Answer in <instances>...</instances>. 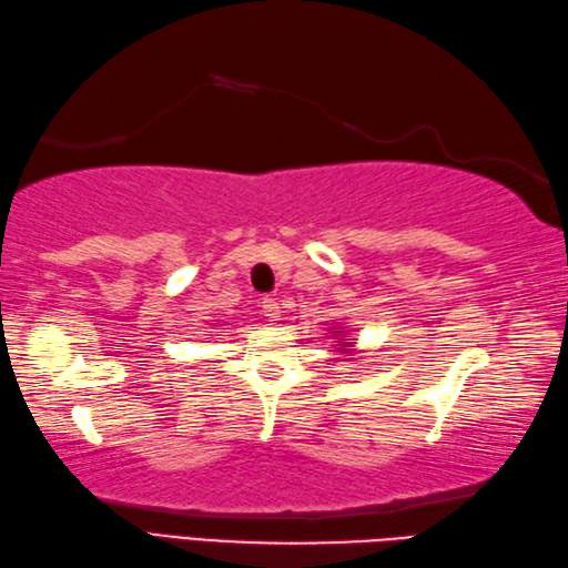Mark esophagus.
Instances as JSON below:
<instances>
[{
	"instance_id": "1",
	"label": "esophagus",
	"mask_w": 568,
	"mask_h": 568,
	"mask_svg": "<svg viewBox=\"0 0 568 568\" xmlns=\"http://www.w3.org/2000/svg\"><path fill=\"white\" fill-rule=\"evenodd\" d=\"M260 304H262V313H264V316H267L270 321L280 318V304H276L274 298H262Z\"/></svg>"
}]
</instances>
